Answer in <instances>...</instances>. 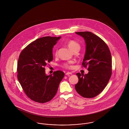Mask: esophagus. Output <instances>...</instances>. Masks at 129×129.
I'll use <instances>...</instances> for the list:
<instances>
[{
	"label": "esophagus",
	"instance_id": "esophagus-1",
	"mask_svg": "<svg viewBox=\"0 0 129 129\" xmlns=\"http://www.w3.org/2000/svg\"><path fill=\"white\" fill-rule=\"evenodd\" d=\"M72 74L71 73H70V72H67V73H66V74H65V75H67V76H68V75H72Z\"/></svg>",
	"mask_w": 129,
	"mask_h": 129
}]
</instances>
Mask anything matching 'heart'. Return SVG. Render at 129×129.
I'll list each match as a JSON object with an SVG mask.
<instances>
[{"label": "heart", "mask_w": 129, "mask_h": 129, "mask_svg": "<svg viewBox=\"0 0 129 129\" xmlns=\"http://www.w3.org/2000/svg\"><path fill=\"white\" fill-rule=\"evenodd\" d=\"M67 45L68 47L69 48L72 52L74 51L75 50H79L80 46L79 44L74 40H70L67 43ZM57 54V50L55 51V54ZM74 62L71 61L63 64V67L67 69H72L73 68V64H74Z\"/></svg>", "instance_id": "obj_1"}]
</instances>
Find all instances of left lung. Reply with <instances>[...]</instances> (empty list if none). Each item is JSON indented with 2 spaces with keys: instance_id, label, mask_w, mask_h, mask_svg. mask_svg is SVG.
Masks as SVG:
<instances>
[{
  "instance_id": "left-lung-1",
  "label": "left lung",
  "mask_w": 129,
  "mask_h": 129,
  "mask_svg": "<svg viewBox=\"0 0 129 129\" xmlns=\"http://www.w3.org/2000/svg\"><path fill=\"white\" fill-rule=\"evenodd\" d=\"M82 37L86 51L82 66H88V74H77L79 82L75 85L77 92L81 96L92 98L104 89L112 74V59L109 48L99 37L88 31L76 32Z\"/></svg>"
}]
</instances>
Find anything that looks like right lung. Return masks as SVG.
<instances>
[{"instance_id": "1", "label": "right lung", "mask_w": 129, "mask_h": 129, "mask_svg": "<svg viewBox=\"0 0 129 129\" xmlns=\"http://www.w3.org/2000/svg\"><path fill=\"white\" fill-rule=\"evenodd\" d=\"M61 37L46 36L37 39L22 50L18 62V79L30 99L45 103L57 93L64 76L61 71L47 75L45 67L53 60L52 49Z\"/></svg>"}]
</instances>
